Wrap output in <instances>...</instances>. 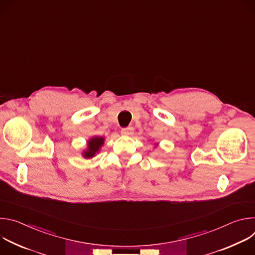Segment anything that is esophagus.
I'll use <instances>...</instances> for the list:
<instances>
[{
    "label": "esophagus",
    "mask_w": 255,
    "mask_h": 255,
    "mask_svg": "<svg viewBox=\"0 0 255 255\" xmlns=\"http://www.w3.org/2000/svg\"><path fill=\"white\" fill-rule=\"evenodd\" d=\"M121 133H122V135H127V136H130V135H132V134L134 133V129H133V127H127V128H123V129L121 130Z\"/></svg>",
    "instance_id": "obj_1"
}]
</instances>
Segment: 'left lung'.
<instances>
[{
    "label": "left lung",
    "mask_w": 255,
    "mask_h": 255,
    "mask_svg": "<svg viewBox=\"0 0 255 255\" xmlns=\"http://www.w3.org/2000/svg\"><path fill=\"white\" fill-rule=\"evenodd\" d=\"M155 145H156V146H157V145H158V143H156V144H155Z\"/></svg>",
    "instance_id": "8db88e82"
}]
</instances>
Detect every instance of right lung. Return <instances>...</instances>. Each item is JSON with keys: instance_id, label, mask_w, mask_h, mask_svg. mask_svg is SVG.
I'll use <instances>...</instances> for the list:
<instances>
[{"instance_id": "1", "label": "right lung", "mask_w": 255, "mask_h": 255, "mask_svg": "<svg viewBox=\"0 0 255 255\" xmlns=\"http://www.w3.org/2000/svg\"><path fill=\"white\" fill-rule=\"evenodd\" d=\"M105 138L102 136H93L87 141V148L82 152V155L86 159L93 158L101 150L104 145Z\"/></svg>"}]
</instances>
